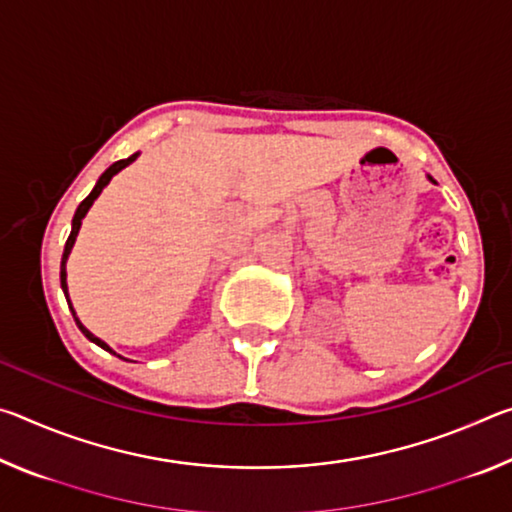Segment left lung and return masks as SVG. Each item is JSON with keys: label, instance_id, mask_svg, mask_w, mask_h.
Instances as JSON below:
<instances>
[{"label": "left lung", "instance_id": "obj_1", "mask_svg": "<svg viewBox=\"0 0 512 512\" xmlns=\"http://www.w3.org/2000/svg\"><path fill=\"white\" fill-rule=\"evenodd\" d=\"M431 180H433V178H431Z\"/></svg>", "mask_w": 512, "mask_h": 512}]
</instances>
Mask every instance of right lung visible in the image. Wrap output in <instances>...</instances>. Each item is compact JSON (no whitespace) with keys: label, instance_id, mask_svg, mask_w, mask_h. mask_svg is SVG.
<instances>
[{"label":"right lung","instance_id":"right-lung-1","mask_svg":"<svg viewBox=\"0 0 512 512\" xmlns=\"http://www.w3.org/2000/svg\"><path fill=\"white\" fill-rule=\"evenodd\" d=\"M135 158H137V153H133L131 158H126V160H119V162H115V164H112V167H108L106 171H103V173H101V178H99V183L94 185V189H92V192H90V196L85 198V201L79 205V210H76V214H74V221H72V232H69V237H67V244H65L63 262H60V287H63L65 296H67V271H65V262H67L69 253H72V246H74V241H76V235H79V228H81V221H83V216L88 214V210H90L92 203H94V198H97V196L101 194V189L110 183V178L115 176V173H119V171L124 169V167H128V164H131ZM67 305H69V309H72V302H69V296H67ZM72 314H74V309H72ZM74 320H76V325H79L81 332H83L85 336H88V339H90L92 343H97L99 348H103V350L112 352L106 343H103L101 339H97V336H94L92 332H88V329H85V327L81 325V320L76 318V314H74ZM112 354H115V352H112Z\"/></svg>","mask_w":512,"mask_h":512}]
</instances>
